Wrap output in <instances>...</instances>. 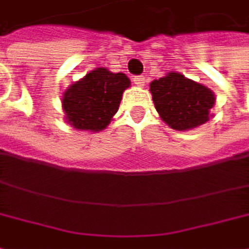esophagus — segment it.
I'll return each mask as SVG.
<instances>
[{"mask_svg": "<svg viewBox=\"0 0 249 249\" xmlns=\"http://www.w3.org/2000/svg\"><path fill=\"white\" fill-rule=\"evenodd\" d=\"M133 81H134V84H136L137 87H140V88L144 87V76H134Z\"/></svg>", "mask_w": 249, "mask_h": 249, "instance_id": "1", "label": "esophagus"}]
</instances>
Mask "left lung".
I'll return each mask as SVG.
<instances>
[{"instance_id": "left-lung-1", "label": "left lung", "mask_w": 249, "mask_h": 249, "mask_svg": "<svg viewBox=\"0 0 249 249\" xmlns=\"http://www.w3.org/2000/svg\"><path fill=\"white\" fill-rule=\"evenodd\" d=\"M155 109L168 127L177 131L193 130L214 115L215 94L204 84L192 81L178 72H167L149 85Z\"/></svg>"}]
</instances>
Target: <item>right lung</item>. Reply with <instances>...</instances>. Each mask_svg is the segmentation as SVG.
<instances>
[{
  "label": "right lung",
  "mask_w": 249,
  "mask_h": 249,
  "mask_svg": "<svg viewBox=\"0 0 249 249\" xmlns=\"http://www.w3.org/2000/svg\"><path fill=\"white\" fill-rule=\"evenodd\" d=\"M131 85L122 72L96 68L69 85L62 96V107L68 124L81 131L105 130L119 109L122 94Z\"/></svg>",
  "instance_id": "right-lung-1"
}]
</instances>
